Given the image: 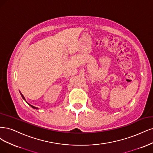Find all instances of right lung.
I'll return each mask as SVG.
<instances>
[{"label":"right lung","instance_id":"1","mask_svg":"<svg viewBox=\"0 0 153 153\" xmlns=\"http://www.w3.org/2000/svg\"><path fill=\"white\" fill-rule=\"evenodd\" d=\"M19 93H20V94H21V96H22V97L23 98V100H24L25 101H26V100H25V97H24V96H23V95L22 94V93H21L20 91H19ZM26 102H27V101H26ZM27 103H28V104L29 105H30V107H32L33 108V109H38V108H37V107H34V106H33V105H30V104H29V103H28L27 102Z\"/></svg>","mask_w":153,"mask_h":153}]
</instances>
